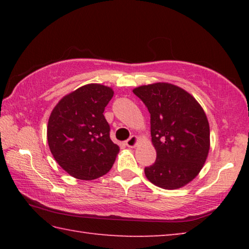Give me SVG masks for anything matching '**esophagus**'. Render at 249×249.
Masks as SVG:
<instances>
[{"instance_id":"esophagus-1","label":"esophagus","mask_w":249,"mask_h":249,"mask_svg":"<svg viewBox=\"0 0 249 249\" xmlns=\"http://www.w3.org/2000/svg\"><path fill=\"white\" fill-rule=\"evenodd\" d=\"M137 141H138V138L136 136H130L128 140L125 142V145L127 147H130V148H133V147L136 146Z\"/></svg>"}]
</instances>
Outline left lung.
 <instances>
[{"instance_id": "left-lung-1", "label": "left lung", "mask_w": 249, "mask_h": 249, "mask_svg": "<svg viewBox=\"0 0 249 249\" xmlns=\"http://www.w3.org/2000/svg\"><path fill=\"white\" fill-rule=\"evenodd\" d=\"M150 113V134L157 157L145 168L151 183L174 190L190 182L203 167L210 149V126L196 100L170 83L133 90Z\"/></svg>"}]
</instances>
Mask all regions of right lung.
<instances>
[{"label": "right lung", "mask_w": 249, "mask_h": 249, "mask_svg": "<svg viewBox=\"0 0 249 249\" xmlns=\"http://www.w3.org/2000/svg\"><path fill=\"white\" fill-rule=\"evenodd\" d=\"M111 88L92 83L62 98L48 121L50 151L62 169L80 180H93L111 170L119 146L109 138L103 115L113 98Z\"/></svg>", "instance_id": "obj_1"}]
</instances>
